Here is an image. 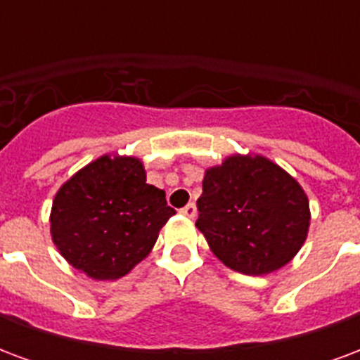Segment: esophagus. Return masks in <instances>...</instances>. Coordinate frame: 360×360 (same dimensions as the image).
Wrapping results in <instances>:
<instances>
[{"label":"esophagus","instance_id":"esophagus-1","mask_svg":"<svg viewBox=\"0 0 360 360\" xmlns=\"http://www.w3.org/2000/svg\"><path fill=\"white\" fill-rule=\"evenodd\" d=\"M181 214H183V216H187V218H195V216H196V206L193 202L187 204L185 208H181Z\"/></svg>","mask_w":360,"mask_h":360}]
</instances>
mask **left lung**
I'll return each mask as SVG.
<instances>
[{
	"label": "left lung",
	"instance_id": "8db88e82",
	"mask_svg": "<svg viewBox=\"0 0 360 360\" xmlns=\"http://www.w3.org/2000/svg\"><path fill=\"white\" fill-rule=\"evenodd\" d=\"M196 227L235 271L264 276L301 250L310 226L309 198L264 156L235 154L206 169Z\"/></svg>",
	"mask_w": 360,
	"mask_h": 360
}]
</instances>
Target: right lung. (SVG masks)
Listing matches in <instances>:
<instances>
[{"label": "right lung", "instance_id": "right-lung-1", "mask_svg": "<svg viewBox=\"0 0 360 360\" xmlns=\"http://www.w3.org/2000/svg\"><path fill=\"white\" fill-rule=\"evenodd\" d=\"M175 210L146 183L139 158H98L53 198L50 231L69 264L92 279H119L148 257Z\"/></svg>", "mask_w": 360, "mask_h": 360}]
</instances>
